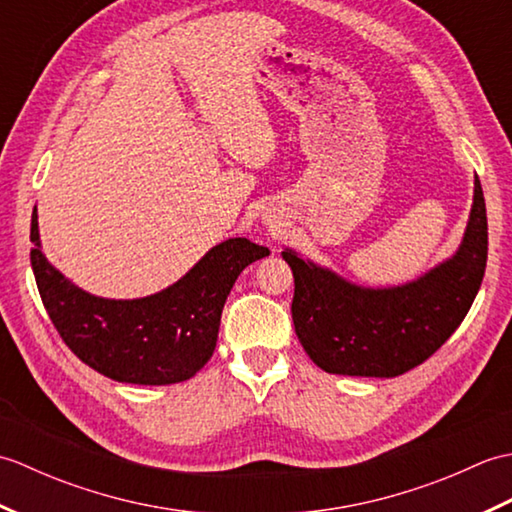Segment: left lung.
Instances as JSON below:
<instances>
[{
  "label": "left lung",
  "instance_id": "left-lung-1",
  "mask_svg": "<svg viewBox=\"0 0 512 512\" xmlns=\"http://www.w3.org/2000/svg\"><path fill=\"white\" fill-rule=\"evenodd\" d=\"M488 255L486 204L475 176L458 250L418 279L369 288L284 248L295 277L292 321L303 350L328 374L394 378L438 352L482 286Z\"/></svg>",
  "mask_w": 512,
  "mask_h": 512
}]
</instances>
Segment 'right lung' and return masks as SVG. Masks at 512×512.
Listing matches in <instances>:
<instances>
[{
  "label": "right lung",
  "mask_w": 512,
  "mask_h": 512,
  "mask_svg": "<svg viewBox=\"0 0 512 512\" xmlns=\"http://www.w3.org/2000/svg\"><path fill=\"white\" fill-rule=\"evenodd\" d=\"M30 264L43 306L65 345L96 372L132 385H173L213 356L222 308L235 279L270 255L231 237L213 246L176 284L140 299L90 295L54 268L41 250L37 206L30 222Z\"/></svg>",
  "instance_id": "obj_1"
}]
</instances>
